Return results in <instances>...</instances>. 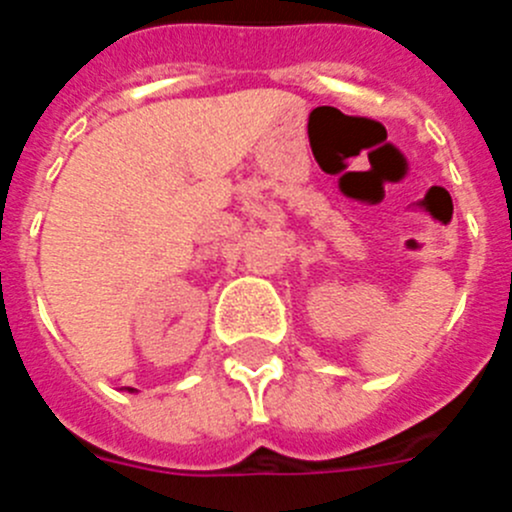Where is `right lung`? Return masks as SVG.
<instances>
[{
  "mask_svg": "<svg viewBox=\"0 0 512 512\" xmlns=\"http://www.w3.org/2000/svg\"><path fill=\"white\" fill-rule=\"evenodd\" d=\"M130 392H133V390H130Z\"/></svg>",
  "mask_w": 512,
  "mask_h": 512,
  "instance_id": "obj_1",
  "label": "right lung"
}]
</instances>
